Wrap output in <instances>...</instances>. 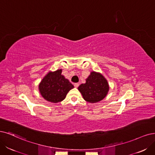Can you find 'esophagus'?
Masks as SVG:
<instances>
[{"instance_id": "esophagus-1", "label": "esophagus", "mask_w": 155, "mask_h": 155, "mask_svg": "<svg viewBox=\"0 0 155 155\" xmlns=\"http://www.w3.org/2000/svg\"><path fill=\"white\" fill-rule=\"evenodd\" d=\"M74 87H78L79 86V84L78 83H74Z\"/></svg>"}]
</instances>
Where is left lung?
Masks as SVG:
<instances>
[{
	"instance_id": "1",
	"label": "left lung",
	"mask_w": 155,
	"mask_h": 155,
	"mask_svg": "<svg viewBox=\"0 0 155 155\" xmlns=\"http://www.w3.org/2000/svg\"><path fill=\"white\" fill-rule=\"evenodd\" d=\"M109 87L107 80L98 73L93 71L86 79V82L81 84L78 90L84 99L90 103H96L107 96Z\"/></svg>"
}]
</instances>
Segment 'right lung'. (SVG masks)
<instances>
[{
  "mask_svg": "<svg viewBox=\"0 0 155 155\" xmlns=\"http://www.w3.org/2000/svg\"><path fill=\"white\" fill-rule=\"evenodd\" d=\"M62 70L50 72L39 85V92L43 98L50 102L58 103L66 98L73 85L62 75Z\"/></svg>",
  "mask_w": 155,
  "mask_h": 155,
  "instance_id": "right-lung-1",
  "label": "right lung"
}]
</instances>
